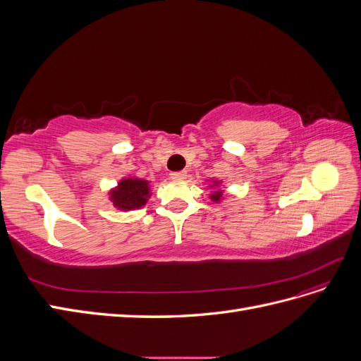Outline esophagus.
<instances>
[{"mask_svg": "<svg viewBox=\"0 0 361 361\" xmlns=\"http://www.w3.org/2000/svg\"><path fill=\"white\" fill-rule=\"evenodd\" d=\"M185 176H187V171H183V170H180V171H173V173H170V178H171V179H176V180L185 179Z\"/></svg>", "mask_w": 361, "mask_h": 361, "instance_id": "obj_1", "label": "esophagus"}]
</instances>
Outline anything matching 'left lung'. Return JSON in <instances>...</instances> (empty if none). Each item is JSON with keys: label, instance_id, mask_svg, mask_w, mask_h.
<instances>
[{"label": "left lung", "instance_id": "obj_1", "mask_svg": "<svg viewBox=\"0 0 361 361\" xmlns=\"http://www.w3.org/2000/svg\"><path fill=\"white\" fill-rule=\"evenodd\" d=\"M220 197H221V192H215L214 195H212V199L216 202V200H220Z\"/></svg>", "mask_w": 361, "mask_h": 361}]
</instances>
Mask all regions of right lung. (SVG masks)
<instances>
[{"mask_svg": "<svg viewBox=\"0 0 361 361\" xmlns=\"http://www.w3.org/2000/svg\"><path fill=\"white\" fill-rule=\"evenodd\" d=\"M147 195V182L140 179H125L118 183V188L111 192L113 202L120 209H135L143 206Z\"/></svg>", "mask_w": 361, "mask_h": 361, "instance_id": "add662e5", "label": "right lung"}]
</instances>
